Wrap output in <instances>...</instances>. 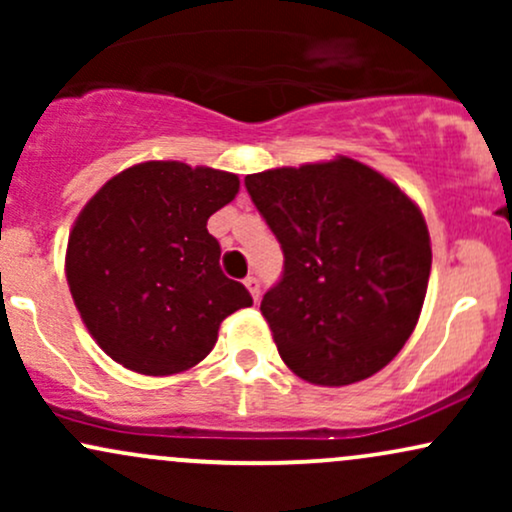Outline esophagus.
<instances>
[{"label":"esophagus","mask_w":512,"mask_h":512,"mask_svg":"<svg viewBox=\"0 0 512 512\" xmlns=\"http://www.w3.org/2000/svg\"><path fill=\"white\" fill-rule=\"evenodd\" d=\"M245 286H248V291L252 293V298H255V303L260 301V279H257V276H248V279H245Z\"/></svg>","instance_id":"1"}]
</instances>
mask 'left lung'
<instances>
[{
    "mask_svg": "<svg viewBox=\"0 0 512 512\" xmlns=\"http://www.w3.org/2000/svg\"><path fill=\"white\" fill-rule=\"evenodd\" d=\"M284 250L262 315L298 378L351 385L399 354L421 315L431 238L419 207L354 158L245 178Z\"/></svg>",
    "mask_w": 512,
    "mask_h": 512,
    "instance_id": "obj_1",
    "label": "left lung"
}]
</instances>
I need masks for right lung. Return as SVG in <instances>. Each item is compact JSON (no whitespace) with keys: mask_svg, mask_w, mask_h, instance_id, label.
I'll use <instances>...</instances> for the list:
<instances>
[{"mask_svg":"<svg viewBox=\"0 0 512 512\" xmlns=\"http://www.w3.org/2000/svg\"><path fill=\"white\" fill-rule=\"evenodd\" d=\"M238 175L146 161L108 180L76 219L67 281L81 320L113 361L173 375L214 349L221 322L252 296L221 272L207 231L238 195Z\"/></svg>","mask_w":512,"mask_h":512,"instance_id":"1","label":"right lung"}]
</instances>
